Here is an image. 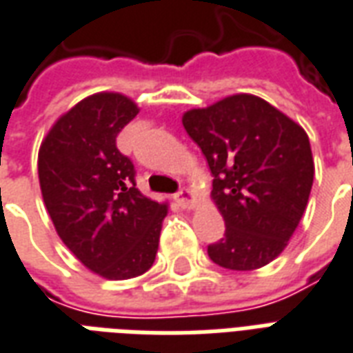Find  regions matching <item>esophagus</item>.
Segmentation results:
<instances>
[{
  "instance_id": "esophagus-1",
  "label": "esophagus",
  "mask_w": 353,
  "mask_h": 353,
  "mask_svg": "<svg viewBox=\"0 0 353 353\" xmlns=\"http://www.w3.org/2000/svg\"><path fill=\"white\" fill-rule=\"evenodd\" d=\"M174 201H176L182 208H192L193 193L190 192V190H186V188H182V190L174 195Z\"/></svg>"
}]
</instances>
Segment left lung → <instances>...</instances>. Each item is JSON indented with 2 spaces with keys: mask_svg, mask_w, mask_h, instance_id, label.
Segmentation results:
<instances>
[{
  "mask_svg": "<svg viewBox=\"0 0 353 353\" xmlns=\"http://www.w3.org/2000/svg\"><path fill=\"white\" fill-rule=\"evenodd\" d=\"M212 171L225 236L208 245L217 266L249 272L283 253L314 179L305 130L253 94H232L182 117Z\"/></svg>",
  "mask_w": 353,
  "mask_h": 353,
  "instance_id": "obj_1",
  "label": "left lung"
}]
</instances>
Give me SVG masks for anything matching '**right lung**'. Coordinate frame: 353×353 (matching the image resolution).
I'll use <instances>...</instances> for the list:
<instances>
[{
    "label": "right lung",
    "instance_id": "add662e5",
    "mask_svg": "<svg viewBox=\"0 0 353 353\" xmlns=\"http://www.w3.org/2000/svg\"><path fill=\"white\" fill-rule=\"evenodd\" d=\"M139 113L119 92H97L57 119L39 150V180L57 234L83 266L132 279L152 266L165 203L136 188L117 136Z\"/></svg>",
    "mask_w": 353,
    "mask_h": 353
}]
</instances>
